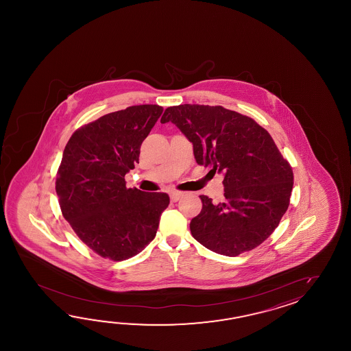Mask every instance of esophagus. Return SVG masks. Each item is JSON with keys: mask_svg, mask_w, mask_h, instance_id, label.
Returning <instances> with one entry per match:
<instances>
[{"mask_svg": "<svg viewBox=\"0 0 351 351\" xmlns=\"http://www.w3.org/2000/svg\"><path fill=\"white\" fill-rule=\"evenodd\" d=\"M182 195H183V194L180 193V192H172V193H171V201H179V199L182 198Z\"/></svg>", "mask_w": 351, "mask_h": 351, "instance_id": "1", "label": "esophagus"}]
</instances>
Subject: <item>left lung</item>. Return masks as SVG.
<instances>
[{"mask_svg":"<svg viewBox=\"0 0 351 351\" xmlns=\"http://www.w3.org/2000/svg\"><path fill=\"white\" fill-rule=\"evenodd\" d=\"M193 144L198 165L223 174L224 199L201 195V213L191 232L216 254L234 257L254 250L275 231L290 204L293 174L267 130L221 105L184 104L165 109Z\"/></svg>","mask_w":351,"mask_h":351,"instance_id":"obj_1","label":"left lung"}]
</instances>
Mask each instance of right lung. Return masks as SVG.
<instances>
[{"label":"right lung","instance_id":"1","mask_svg":"<svg viewBox=\"0 0 351 351\" xmlns=\"http://www.w3.org/2000/svg\"><path fill=\"white\" fill-rule=\"evenodd\" d=\"M163 112L134 105L82 127L69 139L56 179L62 216L93 251L123 261L139 254L157 233L167 193L127 188L141 145Z\"/></svg>","mask_w":351,"mask_h":351}]
</instances>
